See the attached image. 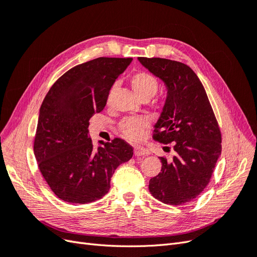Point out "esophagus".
Returning <instances> with one entry per match:
<instances>
[{"label":"esophagus","instance_id":"34e87169","mask_svg":"<svg viewBox=\"0 0 257 257\" xmlns=\"http://www.w3.org/2000/svg\"><path fill=\"white\" fill-rule=\"evenodd\" d=\"M148 153H149V152H148V150L144 147L136 146L134 148V154L136 155V157H145V155H147Z\"/></svg>","mask_w":257,"mask_h":257}]
</instances>
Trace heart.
<instances>
[{
	"mask_svg": "<svg viewBox=\"0 0 257 257\" xmlns=\"http://www.w3.org/2000/svg\"><path fill=\"white\" fill-rule=\"evenodd\" d=\"M131 84L133 87L136 94L142 99H150L157 94L160 83L152 74L147 72H138L131 77ZM115 89V85H112L109 93H108L107 100L109 102L112 92ZM148 121L141 116H134V118H124L119 123V130L122 135L130 141H137L141 138L142 132L148 126Z\"/></svg>",
	"mask_w": 257,
	"mask_h": 257,
	"instance_id": "1",
	"label": "heart"
}]
</instances>
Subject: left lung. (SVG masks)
I'll use <instances>...</instances> for the list:
<instances>
[{
    "label": "left lung",
    "mask_w": 257,
    "mask_h": 257,
    "mask_svg": "<svg viewBox=\"0 0 257 257\" xmlns=\"http://www.w3.org/2000/svg\"><path fill=\"white\" fill-rule=\"evenodd\" d=\"M138 60L166 85L153 139L170 144L175 151L172 161L160 158L161 173L150 179L149 191L162 203L184 205L199 196L211 179L222 150L219 124L203 83L190 66L162 58Z\"/></svg>",
    "instance_id": "1"
}]
</instances>
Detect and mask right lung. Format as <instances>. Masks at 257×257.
Wrapping results in <instances>:
<instances>
[{
	"instance_id": "right-lung-1",
	"label": "right lung",
	"mask_w": 257,
	"mask_h": 257,
	"mask_svg": "<svg viewBox=\"0 0 257 257\" xmlns=\"http://www.w3.org/2000/svg\"><path fill=\"white\" fill-rule=\"evenodd\" d=\"M132 58H97L69 69L52 84L40 109L34 154L51 191L64 201L102 198L119 165L133 157L121 138L93 147L89 120L104 110L113 82Z\"/></svg>"
}]
</instances>
